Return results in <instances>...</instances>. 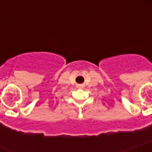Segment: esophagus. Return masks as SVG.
Segmentation results:
<instances>
[{
  "instance_id": "1",
  "label": "esophagus",
  "mask_w": 152,
  "mask_h": 152,
  "mask_svg": "<svg viewBox=\"0 0 152 152\" xmlns=\"http://www.w3.org/2000/svg\"><path fill=\"white\" fill-rule=\"evenodd\" d=\"M83 87V85H82V84H79V85H78L79 88H82Z\"/></svg>"
}]
</instances>
